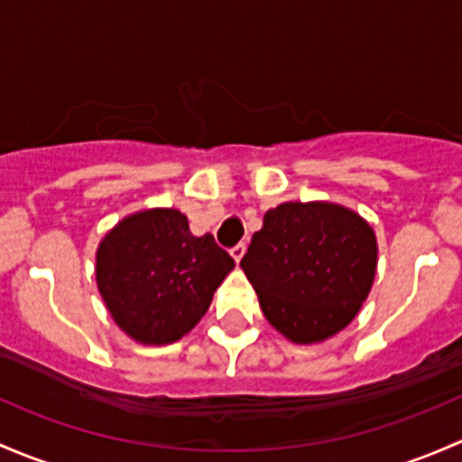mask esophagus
Listing matches in <instances>:
<instances>
[{"instance_id": "34e87169", "label": "esophagus", "mask_w": 462, "mask_h": 462, "mask_svg": "<svg viewBox=\"0 0 462 462\" xmlns=\"http://www.w3.org/2000/svg\"><path fill=\"white\" fill-rule=\"evenodd\" d=\"M245 251H246V246H245V242H240V245H236L231 249V255H233V260H236V263H240L242 260V255H245Z\"/></svg>"}]
</instances>
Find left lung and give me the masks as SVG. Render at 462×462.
Returning <instances> with one entry per match:
<instances>
[{"label":"left lung","instance_id":"1","mask_svg":"<svg viewBox=\"0 0 462 462\" xmlns=\"http://www.w3.org/2000/svg\"><path fill=\"white\" fill-rule=\"evenodd\" d=\"M375 264L369 222L331 202L269 208L240 263L266 320L296 345L327 340L354 320Z\"/></svg>","mask_w":462,"mask_h":462}]
</instances>
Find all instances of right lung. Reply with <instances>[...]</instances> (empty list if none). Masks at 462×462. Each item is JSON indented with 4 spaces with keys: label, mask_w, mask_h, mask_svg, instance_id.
<instances>
[{
    "label": "right lung",
    "mask_w": 462,
    "mask_h": 462,
    "mask_svg": "<svg viewBox=\"0 0 462 462\" xmlns=\"http://www.w3.org/2000/svg\"><path fill=\"white\" fill-rule=\"evenodd\" d=\"M236 266L211 233L193 236L178 208H146L99 242L95 278L116 325L142 345H169L207 313Z\"/></svg>",
    "instance_id": "1"
}]
</instances>
